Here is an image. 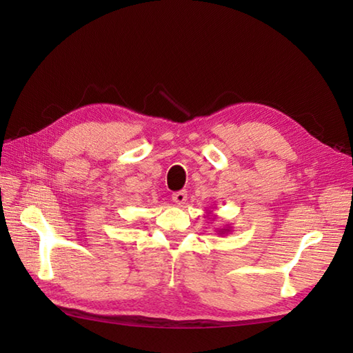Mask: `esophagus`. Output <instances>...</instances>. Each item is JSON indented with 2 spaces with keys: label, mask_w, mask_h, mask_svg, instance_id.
<instances>
[{
  "label": "esophagus",
  "mask_w": 353,
  "mask_h": 353,
  "mask_svg": "<svg viewBox=\"0 0 353 353\" xmlns=\"http://www.w3.org/2000/svg\"><path fill=\"white\" fill-rule=\"evenodd\" d=\"M188 200V194H186L185 191H177L172 194V201H174L176 205H185V201Z\"/></svg>",
  "instance_id": "obj_1"
}]
</instances>
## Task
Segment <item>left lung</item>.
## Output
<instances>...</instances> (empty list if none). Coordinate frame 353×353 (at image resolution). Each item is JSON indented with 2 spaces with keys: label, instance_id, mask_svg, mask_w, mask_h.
<instances>
[{
  "label": "left lung",
  "instance_id": "8db88e82",
  "mask_svg": "<svg viewBox=\"0 0 353 353\" xmlns=\"http://www.w3.org/2000/svg\"><path fill=\"white\" fill-rule=\"evenodd\" d=\"M229 232H232V228L229 226V224H226V226H224V228L216 229V234H219V235H228Z\"/></svg>",
  "mask_w": 353,
  "mask_h": 353
}]
</instances>
